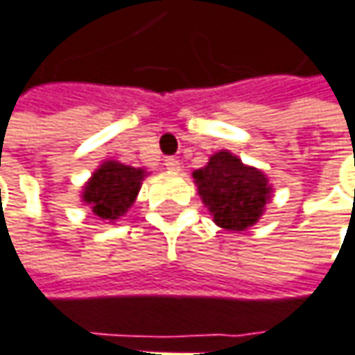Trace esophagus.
Instances as JSON below:
<instances>
[{
  "mask_svg": "<svg viewBox=\"0 0 355 355\" xmlns=\"http://www.w3.org/2000/svg\"><path fill=\"white\" fill-rule=\"evenodd\" d=\"M164 165H165V169H167V171H171V173H178V171L182 169V165H180V162H178L175 157H167Z\"/></svg>",
  "mask_w": 355,
  "mask_h": 355,
  "instance_id": "1",
  "label": "esophagus"
}]
</instances>
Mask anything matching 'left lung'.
I'll return each mask as SVG.
<instances>
[{
	"instance_id": "1",
	"label": "left lung",
	"mask_w": 355,
	"mask_h": 355,
	"mask_svg": "<svg viewBox=\"0 0 355 355\" xmlns=\"http://www.w3.org/2000/svg\"><path fill=\"white\" fill-rule=\"evenodd\" d=\"M193 182L216 224L234 232L259 222L272 191L261 169L244 165L224 149L214 153L206 167L193 171Z\"/></svg>"
}]
</instances>
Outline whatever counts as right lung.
Instances as JSON below:
<instances>
[{
  "label": "right lung",
  "instance_id": "right-lung-1",
  "mask_svg": "<svg viewBox=\"0 0 355 355\" xmlns=\"http://www.w3.org/2000/svg\"><path fill=\"white\" fill-rule=\"evenodd\" d=\"M145 175V169L105 162L85 184L83 202L89 204L101 220L114 222L133 206Z\"/></svg>",
  "mask_w": 355,
  "mask_h": 355
}]
</instances>
